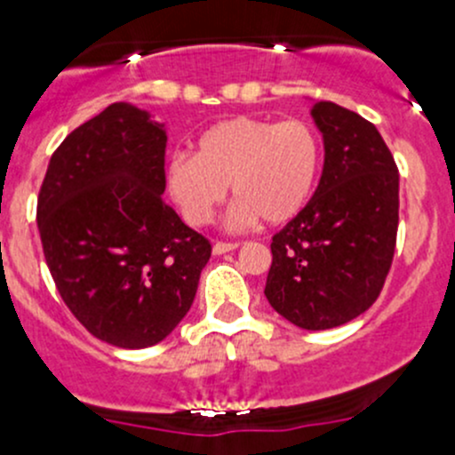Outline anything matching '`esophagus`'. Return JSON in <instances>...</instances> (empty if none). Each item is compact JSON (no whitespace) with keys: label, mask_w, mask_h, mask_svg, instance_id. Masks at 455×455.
<instances>
[{"label":"esophagus","mask_w":455,"mask_h":455,"mask_svg":"<svg viewBox=\"0 0 455 455\" xmlns=\"http://www.w3.org/2000/svg\"><path fill=\"white\" fill-rule=\"evenodd\" d=\"M237 242H215L213 244V255H224L228 251H235L237 249Z\"/></svg>","instance_id":"1"}]
</instances>
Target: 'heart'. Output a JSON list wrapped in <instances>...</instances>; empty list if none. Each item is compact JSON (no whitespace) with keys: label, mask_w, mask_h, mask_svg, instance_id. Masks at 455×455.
<instances>
[{"label":"heart","mask_w":455,"mask_h":455,"mask_svg":"<svg viewBox=\"0 0 455 455\" xmlns=\"http://www.w3.org/2000/svg\"><path fill=\"white\" fill-rule=\"evenodd\" d=\"M321 140L299 118L268 121L233 116L202 132L196 154H176L164 167V187L182 218L204 227L231 185L233 227L286 224L313 198L321 173Z\"/></svg>","instance_id":"obj_1"}]
</instances>
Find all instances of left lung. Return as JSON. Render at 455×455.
<instances>
[{
	"label": "left lung",
	"mask_w": 455,
	"mask_h": 455,
	"mask_svg": "<svg viewBox=\"0 0 455 455\" xmlns=\"http://www.w3.org/2000/svg\"><path fill=\"white\" fill-rule=\"evenodd\" d=\"M323 172L306 209L273 237L264 295L286 321L330 330L363 315L389 273L398 169L379 130L332 100L310 108Z\"/></svg>",
	"instance_id": "1"
}]
</instances>
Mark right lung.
Returning <instances> with one entry per match:
<instances>
[{
  "label": "right lung",
  "mask_w": 455,
  "mask_h": 455,
  "mask_svg": "<svg viewBox=\"0 0 455 455\" xmlns=\"http://www.w3.org/2000/svg\"><path fill=\"white\" fill-rule=\"evenodd\" d=\"M167 130L114 103L50 158L36 202L45 264L72 315L109 346L140 350L176 330L194 304L209 240L164 194Z\"/></svg>",
  "instance_id": "right-lung-1"
}]
</instances>
